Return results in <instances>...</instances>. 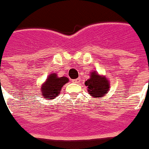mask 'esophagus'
Here are the masks:
<instances>
[{
  "instance_id": "1",
  "label": "esophagus",
  "mask_w": 149,
  "mask_h": 149,
  "mask_svg": "<svg viewBox=\"0 0 149 149\" xmlns=\"http://www.w3.org/2000/svg\"><path fill=\"white\" fill-rule=\"evenodd\" d=\"M72 82H74V83H79V82H80V79L77 78V79H72Z\"/></svg>"
}]
</instances>
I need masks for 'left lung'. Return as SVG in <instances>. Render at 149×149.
Listing matches in <instances>:
<instances>
[{"mask_svg": "<svg viewBox=\"0 0 149 149\" xmlns=\"http://www.w3.org/2000/svg\"><path fill=\"white\" fill-rule=\"evenodd\" d=\"M85 85L88 86V92L93 98H102L108 92L110 84L105 77L92 72L91 77L86 81Z\"/></svg>", "mask_w": 149, "mask_h": 149, "instance_id": "left-lung-1", "label": "left lung"}]
</instances>
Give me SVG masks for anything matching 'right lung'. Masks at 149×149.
I'll return each instance as SVG.
<instances>
[{"label":"right lung","instance_id":"add662e5","mask_svg":"<svg viewBox=\"0 0 149 149\" xmlns=\"http://www.w3.org/2000/svg\"><path fill=\"white\" fill-rule=\"evenodd\" d=\"M68 81L67 77H57L55 73L51 74L46 82L42 85L41 88L42 95L46 99H54L60 94L62 86Z\"/></svg>","mask_w":149,"mask_h":149}]
</instances>
